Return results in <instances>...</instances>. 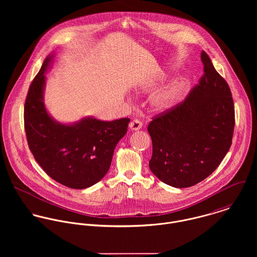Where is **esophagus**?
Here are the masks:
<instances>
[{
	"label": "esophagus",
	"mask_w": 257,
	"mask_h": 257,
	"mask_svg": "<svg viewBox=\"0 0 257 257\" xmlns=\"http://www.w3.org/2000/svg\"><path fill=\"white\" fill-rule=\"evenodd\" d=\"M130 128L132 130V131H139V130H141L142 127H143V123H142V121L140 120V119H138V118H135V119H133L131 122H130Z\"/></svg>",
	"instance_id": "1"
}]
</instances>
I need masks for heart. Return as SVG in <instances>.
I'll list each match as a JSON object with an SVG mask.
<instances>
[{"mask_svg": "<svg viewBox=\"0 0 257 257\" xmlns=\"http://www.w3.org/2000/svg\"><path fill=\"white\" fill-rule=\"evenodd\" d=\"M185 82L177 78L168 82L165 86L154 92L148 100L151 110L155 112H164L171 110L179 101Z\"/></svg>", "mask_w": 257, "mask_h": 257, "instance_id": "1", "label": "heart"}]
</instances>
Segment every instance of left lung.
<instances>
[{
	"mask_svg": "<svg viewBox=\"0 0 257 257\" xmlns=\"http://www.w3.org/2000/svg\"><path fill=\"white\" fill-rule=\"evenodd\" d=\"M204 76L182 104L148 124L152 140L151 172L175 188L210 176L231 146L234 107L230 89L210 57L201 52Z\"/></svg>",
	"mask_w": 257,
	"mask_h": 257,
	"instance_id": "8db88e82",
	"label": "left lung"
}]
</instances>
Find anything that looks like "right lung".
Instances as JSON below:
<instances>
[{
    "label": "right lung",
    "instance_id": "obj_1",
    "mask_svg": "<svg viewBox=\"0 0 257 257\" xmlns=\"http://www.w3.org/2000/svg\"><path fill=\"white\" fill-rule=\"evenodd\" d=\"M53 59L54 53L45 58L29 89L25 104L28 144L37 163L56 182L72 189L89 188L109 171L113 150L126 134L130 118L56 120L44 103L45 73Z\"/></svg>",
    "mask_w": 257,
    "mask_h": 257
}]
</instances>
